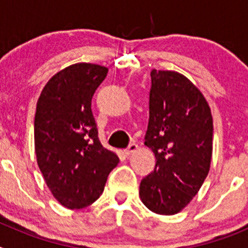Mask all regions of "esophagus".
Masks as SVG:
<instances>
[{
    "label": "esophagus",
    "mask_w": 248,
    "mask_h": 248,
    "mask_svg": "<svg viewBox=\"0 0 248 248\" xmlns=\"http://www.w3.org/2000/svg\"><path fill=\"white\" fill-rule=\"evenodd\" d=\"M137 150H138V144L131 143L130 145L128 146V149H125V154L129 156V155H131L133 153H134V151H137Z\"/></svg>",
    "instance_id": "obj_1"
}]
</instances>
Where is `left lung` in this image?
I'll return each instance as SVG.
<instances>
[{"label": "left lung", "instance_id": "left-lung-1", "mask_svg": "<svg viewBox=\"0 0 248 248\" xmlns=\"http://www.w3.org/2000/svg\"><path fill=\"white\" fill-rule=\"evenodd\" d=\"M145 145L156 159L140 183L150 211L175 215L189 205L209 174L212 156L211 109L199 88L174 71L153 69Z\"/></svg>", "mask_w": 248, "mask_h": 248}]
</instances>
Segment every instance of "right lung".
<instances>
[{
	"label": "right lung",
	"mask_w": 248,
	"mask_h": 248,
	"mask_svg": "<svg viewBox=\"0 0 248 248\" xmlns=\"http://www.w3.org/2000/svg\"><path fill=\"white\" fill-rule=\"evenodd\" d=\"M108 68L76 63L54 74L37 102L34 150L48 189L67 209L92 205L119 163L98 138L92 98Z\"/></svg>",
	"instance_id": "add662e5"
}]
</instances>
